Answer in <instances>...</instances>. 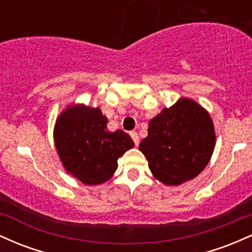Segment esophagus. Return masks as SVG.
<instances>
[{"label":"esophagus","mask_w":252,"mask_h":252,"mask_svg":"<svg viewBox=\"0 0 252 252\" xmlns=\"http://www.w3.org/2000/svg\"><path fill=\"white\" fill-rule=\"evenodd\" d=\"M129 134H131L132 139H133V141H134L135 145H138V144H139V135H138L137 132H135V131H132V132H129Z\"/></svg>","instance_id":"obj_1"}]
</instances>
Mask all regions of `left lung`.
Returning a JSON list of instances; mask_svg holds the SVG:
<instances>
[{"label": "left lung", "mask_w": 252, "mask_h": 252, "mask_svg": "<svg viewBox=\"0 0 252 252\" xmlns=\"http://www.w3.org/2000/svg\"><path fill=\"white\" fill-rule=\"evenodd\" d=\"M139 150L152 175L166 186H180L201 172L210 162L216 132L205 108L182 97L149 123Z\"/></svg>", "instance_id": "left-lung-1"}]
</instances>
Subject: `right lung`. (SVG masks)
<instances>
[{"mask_svg": "<svg viewBox=\"0 0 252 252\" xmlns=\"http://www.w3.org/2000/svg\"><path fill=\"white\" fill-rule=\"evenodd\" d=\"M108 119L100 108L67 107L56 121L53 137L65 170L82 183L101 185L118 168V158L134 146L126 132L107 129Z\"/></svg>", "mask_w": 252, "mask_h": 252, "instance_id": "1", "label": "right lung"}]
</instances>
